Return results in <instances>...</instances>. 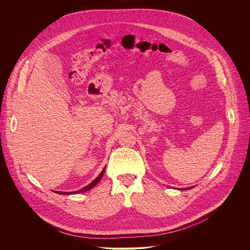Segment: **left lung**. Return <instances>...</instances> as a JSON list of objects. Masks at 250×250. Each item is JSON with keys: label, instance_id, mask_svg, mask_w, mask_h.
Returning a JSON list of instances; mask_svg holds the SVG:
<instances>
[{"label": "left lung", "instance_id": "1", "mask_svg": "<svg viewBox=\"0 0 250 250\" xmlns=\"http://www.w3.org/2000/svg\"><path fill=\"white\" fill-rule=\"evenodd\" d=\"M189 189H191V188H185V189H181V190H189ZM180 190V189H179Z\"/></svg>", "mask_w": 250, "mask_h": 250}]
</instances>
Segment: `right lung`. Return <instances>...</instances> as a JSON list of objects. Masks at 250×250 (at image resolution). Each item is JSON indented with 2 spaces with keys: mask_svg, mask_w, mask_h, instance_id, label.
<instances>
[{
  "mask_svg": "<svg viewBox=\"0 0 250 250\" xmlns=\"http://www.w3.org/2000/svg\"><path fill=\"white\" fill-rule=\"evenodd\" d=\"M105 168H106V167L103 168V170L101 171V173H100L91 183H89L88 185H86L85 187H83V188L81 189V190H78V191H75V192H58V191H55V193H56V194H59V195H73V194H80V193H83V192L89 191L90 189H92V188L100 181L101 177L103 176V174H104V172H105Z\"/></svg>",
  "mask_w": 250,
  "mask_h": 250,
  "instance_id": "add662e5",
  "label": "right lung"
}]
</instances>
